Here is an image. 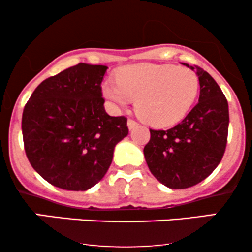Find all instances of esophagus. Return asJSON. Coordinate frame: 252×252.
I'll return each instance as SVG.
<instances>
[{"instance_id": "obj_1", "label": "esophagus", "mask_w": 252, "mask_h": 252, "mask_svg": "<svg viewBox=\"0 0 252 252\" xmlns=\"http://www.w3.org/2000/svg\"><path fill=\"white\" fill-rule=\"evenodd\" d=\"M138 126L137 122H135L134 120H128V128L129 130H132L134 128H136V126Z\"/></svg>"}]
</instances>
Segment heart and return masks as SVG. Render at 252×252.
Listing matches in <instances>:
<instances>
[{"mask_svg":"<svg viewBox=\"0 0 252 252\" xmlns=\"http://www.w3.org/2000/svg\"><path fill=\"white\" fill-rule=\"evenodd\" d=\"M102 91L106 99L123 108L136 99V112L143 122L155 128H169L192 108L199 80L189 68L138 63L121 68L117 83L106 80Z\"/></svg>","mask_w":252,"mask_h":252,"instance_id":"heart-1","label":"heart"}]
</instances>
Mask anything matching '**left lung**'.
I'll return each mask as SVG.
<instances>
[{
  "label": "left lung",
  "instance_id": "left-lung-1",
  "mask_svg": "<svg viewBox=\"0 0 252 252\" xmlns=\"http://www.w3.org/2000/svg\"><path fill=\"white\" fill-rule=\"evenodd\" d=\"M182 65L198 76V104L174 128L150 129V140L143 149L152 174L172 189L194 186L217 168L228 131V104L221 89L202 68Z\"/></svg>",
  "mask_w": 252,
  "mask_h": 252
}]
</instances>
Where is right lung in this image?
I'll return each instance as SVG.
<instances>
[{
  "label": "right lung",
  "mask_w": 252,
  "mask_h": 252,
  "mask_svg": "<svg viewBox=\"0 0 252 252\" xmlns=\"http://www.w3.org/2000/svg\"><path fill=\"white\" fill-rule=\"evenodd\" d=\"M108 66L80 63L47 78L22 114L26 155L37 174L66 190H86L108 172L126 118L106 114L102 97Z\"/></svg>",
  "instance_id": "right-lung-1"
}]
</instances>
